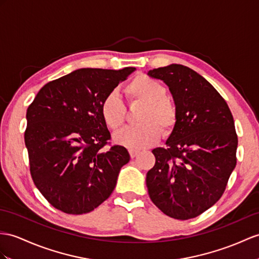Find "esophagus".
<instances>
[{"label":"esophagus","mask_w":259,"mask_h":259,"mask_svg":"<svg viewBox=\"0 0 259 259\" xmlns=\"http://www.w3.org/2000/svg\"><path fill=\"white\" fill-rule=\"evenodd\" d=\"M140 154V151L138 150H134V149H131L130 150V156H131V158H135V157Z\"/></svg>","instance_id":"34e87169"}]
</instances>
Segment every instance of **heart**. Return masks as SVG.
I'll list each match as a JSON object with an SVG mask.
<instances>
[{"mask_svg":"<svg viewBox=\"0 0 259 259\" xmlns=\"http://www.w3.org/2000/svg\"><path fill=\"white\" fill-rule=\"evenodd\" d=\"M130 101L143 104L137 116L140 124L124 127L113 136L119 146L128 149H143L154 145L161 136L172 133L178 123V110L174 101L167 97V88L146 74H138L125 87ZM101 117L112 131L124 123L125 108L116 92L106 94L100 106Z\"/></svg>","mask_w":259,"mask_h":259,"instance_id":"1","label":"heart"}]
</instances>
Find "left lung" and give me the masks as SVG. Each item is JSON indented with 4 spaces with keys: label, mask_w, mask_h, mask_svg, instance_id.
Here are the masks:
<instances>
[{
    "label": "left lung",
    "mask_w": 259,
    "mask_h": 259,
    "mask_svg": "<svg viewBox=\"0 0 259 259\" xmlns=\"http://www.w3.org/2000/svg\"><path fill=\"white\" fill-rule=\"evenodd\" d=\"M147 74L168 85L179 116L166 147L153 150L149 198L170 218L192 219L218 202L236 166L234 119L221 94L192 69L172 64Z\"/></svg>",
    "instance_id": "obj_1"
}]
</instances>
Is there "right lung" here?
<instances>
[{
  "label": "right lung",
  "instance_id": "add662e5",
  "mask_svg": "<svg viewBox=\"0 0 259 259\" xmlns=\"http://www.w3.org/2000/svg\"><path fill=\"white\" fill-rule=\"evenodd\" d=\"M135 70L78 69L48 82L28 106L24 138L30 175L56 209L68 214L91 212L114 190L130 154L119 145L104 148L111 134L100 106Z\"/></svg>",
  "mask_w": 259,
  "mask_h": 259
}]
</instances>
